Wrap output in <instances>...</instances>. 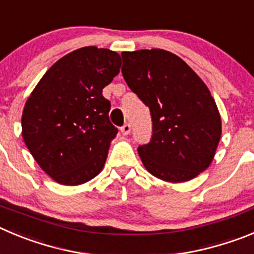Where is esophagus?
I'll return each instance as SVG.
<instances>
[{
	"instance_id": "esophagus-1",
	"label": "esophagus",
	"mask_w": 254,
	"mask_h": 254,
	"mask_svg": "<svg viewBox=\"0 0 254 254\" xmlns=\"http://www.w3.org/2000/svg\"><path fill=\"white\" fill-rule=\"evenodd\" d=\"M121 132H122L125 136L129 134V132H131V125H129V123H125V125L121 127Z\"/></svg>"
}]
</instances>
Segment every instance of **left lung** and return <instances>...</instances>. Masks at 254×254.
I'll list each match as a JSON object with an SVG mask.
<instances>
[{
  "instance_id": "1",
  "label": "left lung",
  "mask_w": 254,
  "mask_h": 254,
  "mask_svg": "<svg viewBox=\"0 0 254 254\" xmlns=\"http://www.w3.org/2000/svg\"><path fill=\"white\" fill-rule=\"evenodd\" d=\"M122 74L150 108L152 136L137 151L150 174L183 183L208 169L222 134L215 101L197 74L162 50L123 51Z\"/></svg>"
}]
</instances>
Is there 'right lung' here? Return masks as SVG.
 Masks as SVG:
<instances>
[{
    "mask_svg": "<svg viewBox=\"0 0 254 254\" xmlns=\"http://www.w3.org/2000/svg\"><path fill=\"white\" fill-rule=\"evenodd\" d=\"M116 51L85 46L58 60L25 104L22 137L39 166L62 185L98 175L118 129L102 90L120 73Z\"/></svg>",
    "mask_w": 254,
    "mask_h": 254,
    "instance_id": "add662e5",
    "label": "right lung"
}]
</instances>
